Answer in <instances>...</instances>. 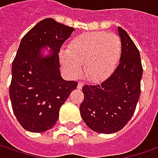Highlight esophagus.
<instances>
[{"label":"esophagus","mask_w":158,"mask_h":158,"mask_svg":"<svg viewBox=\"0 0 158 158\" xmlns=\"http://www.w3.org/2000/svg\"><path fill=\"white\" fill-rule=\"evenodd\" d=\"M83 84H84L83 82H79L78 85H77V89H81V88L83 87Z\"/></svg>","instance_id":"34e87169"}]
</instances>
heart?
<instances>
[{
  "instance_id": "b5f03b06",
  "label": "heart",
  "mask_w": 158,
  "mask_h": 158,
  "mask_svg": "<svg viewBox=\"0 0 158 158\" xmlns=\"http://www.w3.org/2000/svg\"><path fill=\"white\" fill-rule=\"evenodd\" d=\"M121 51V40L116 34L92 31L70 40L68 49L59 52V59L69 77H80L83 64L86 76L94 81H101L114 71Z\"/></svg>"
}]
</instances>
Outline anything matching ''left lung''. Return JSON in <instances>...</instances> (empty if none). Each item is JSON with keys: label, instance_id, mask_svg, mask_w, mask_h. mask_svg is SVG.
<instances>
[{"label": "left lung", "instance_id": "1", "mask_svg": "<svg viewBox=\"0 0 158 158\" xmlns=\"http://www.w3.org/2000/svg\"><path fill=\"white\" fill-rule=\"evenodd\" d=\"M122 51L117 68L100 84L84 85L80 106L83 121L91 130L111 134L121 130L134 114L140 95L143 74L138 48L121 27H118Z\"/></svg>", "mask_w": 158, "mask_h": 158}]
</instances>
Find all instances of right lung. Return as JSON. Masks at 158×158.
Wrapping results in <instances>:
<instances>
[{"mask_svg": "<svg viewBox=\"0 0 158 158\" xmlns=\"http://www.w3.org/2000/svg\"><path fill=\"white\" fill-rule=\"evenodd\" d=\"M74 31L48 18L20 41L12 64L9 95L15 117L27 131L44 132L54 127L61 106L77 89V81L61 77L58 56L62 44Z\"/></svg>", "mask_w": 158, "mask_h": 158, "instance_id": "right-lung-1", "label": "right lung"}]
</instances>
